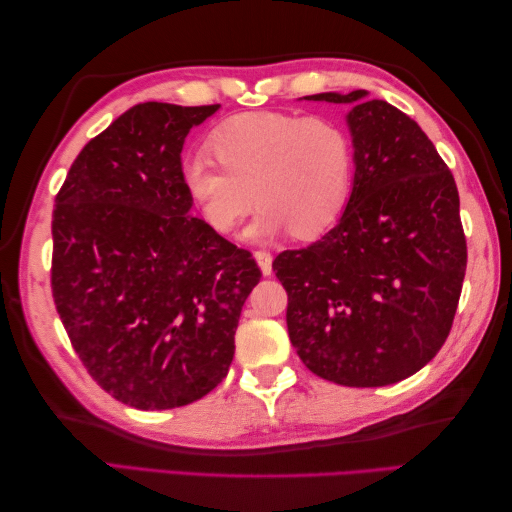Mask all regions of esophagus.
<instances>
[{"instance_id":"obj_1","label":"esophagus","mask_w":512,"mask_h":512,"mask_svg":"<svg viewBox=\"0 0 512 512\" xmlns=\"http://www.w3.org/2000/svg\"><path fill=\"white\" fill-rule=\"evenodd\" d=\"M255 262L262 268L264 275L273 273V255H270L268 250H255Z\"/></svg>"}]
</instances>
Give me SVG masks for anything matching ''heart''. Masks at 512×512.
Returning <instances> with one entry per match:
<instances>
[{
    "instance_id": "b5f03b06",
    "label": "heart",
    "mask_w": 512,
    "mask_h": 512,
    "mask_svg": "<svg viewBox=\"0 0 512 512\" xmlns=\"http://www.w3.org/2000/svg\"><path fill=\"white\" fill-rule=\"evenodd\" d=\"M206 147L221 167L193 158L184 162L182 184L217 233H231L257 202L262 211L248 237H275L286 228L312 237L334 224L350 198L354 143L334 118L239 114L215 127Z\"/></svg>"
}]
</instances>
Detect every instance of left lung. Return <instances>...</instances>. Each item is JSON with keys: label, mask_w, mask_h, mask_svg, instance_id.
Instances as JSON below:
<instances>
[{"label": "left lung", "mask_w": 512, "mask_h": 512, "mask_svg": "<svg viewBox=\"0 0 512 512\" xmlns=\"http://www.w3.org/2000/svg\"><path fill=\"white\" fill-rule=\"evenodd\" d=\"M310 101L352 105L354 184L319 242L273 262L288 334L310 372L345 387L416 374L451 332L466 273L453 173L416 121L365 90Z\"/></svg>", "instance_id": "1"}]
</instances>
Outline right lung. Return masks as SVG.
<instances>
[{"label":"right lung","instance_id":"1","mask_svg":"<svg viewBox=\"0 0 512 512\" xmlns=\"http://www.w3.org/2000/svg\"><path fill=\"white\" fill-rule=\"evenodd\" d=\"M220 105L138 103L92 138L52 211V297L74 352L129 407H184L222 383L262 270L191 215L182 145Z\"/></svg>","mask_w":512,"mask_h":512}]
</instances>
